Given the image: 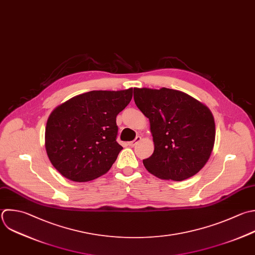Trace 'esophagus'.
<instances>
[{
  "label": "esophagus",
  "instance_id": "esophagus-1",
  "mask_svg": "<svg viewBox=\"0 0 255 255\" xmlns=\"http://www.w3.org/2000/svg\"><path fill=\"white\" fill-rule=\"evenodd\" d=\"M140 140H141V137H140V136H136L134 140L128 142V145H129V146H134V145H135L137 142H139Z\"/></svg>",
  "mask_w": 255,
  "mask_h": 255
}]
</instances>
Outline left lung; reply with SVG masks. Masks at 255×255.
I'll list each match as a JSON object with an SVG mask.
<instances>
[{"mask_svg":"<svg viewBox=\"0 0 255 255\" xmlns=\"http://www.w3.org/2000/svg\"><path fill=\"white\" fill-rule=\"evenodd\" d=\"M136 107L149 120L154 150L143 165L154 176L181 181L207 162L215 140L210 110L189 95L166 88H134Z\"/></svg>","mask_w":255,"mask_h":255,"instance_id":"left-lung-1","label":"left lung"}]
</instances>
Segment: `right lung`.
<instances>
[{"label": "right lung", "mask_w": 255, "mask_h": 255, "mask_svg": "<svg viewBox=\"0 0 255 255\" xmlns=\"http://www.w3.org/2000/svg\"><path fill=\"white\" fill-rule=\"evenodd\" d=\"M132 89L92 91L58 106L50 115L45 146L66 178L86 182L107 173L123 146L117 142V116L129 104Z\"/></svg>", "instance_id": "right-lung-1"}]
</instances>
